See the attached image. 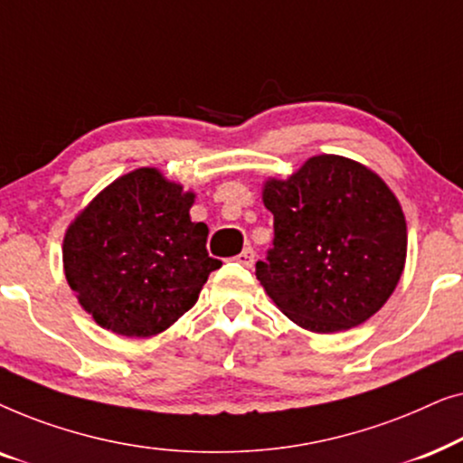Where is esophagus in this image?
Segmentation results:
<instances>
[{
	"instance_id": "34e87169",
	"label": "esophagus",
	"mask_w": 463,
	"mask_h": 463,
	"mask_svg": "<svg viewBox=\"0 0 463 463\" xmlns=\"http://www.w3.org/2000/svg\"><path fill=\"white\" fill-rule=\"evenodd\" d=\"M236 261L240 265H244V268H252V263H255V250H252L250 246H246V249L236 257Z\"/></svg>"
}]
</instances>
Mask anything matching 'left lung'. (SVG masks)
<instances>
[{"label":"left lung","mask_w":463,"mask_h":463,"mask_svg":"<svg viewBox=\"0 0 463 463\" xmlns=\"http://www.w3.org/2000/svg\"><path fill=\"white\" fill-rule=\"evenodd\" d=\"M274 242L257 280L278 307L314 333L363 325L394 293L407 257L396 195L363 164L316 156L287 181L265 183Z\"/></svg>","instance_id":"8db88e82"}]
</instances>
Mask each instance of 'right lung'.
I'll return each instance as SVG.
<instances>
[{
    "instance_id": "right-lung-1",
    "label": "right lung",
    "mask_w": 463,
    "mask_h": 463,
    "mask_svg": "<svg viewBox=\"0 0 463 463\" xmlns=\"http://www.w3.org/2000/svg\"><path fill=\"white\" fill-rule=\"evenodd\" d=\"M195 195L156 168L105 187L69 225L65 276L97 325L124 337L166 331L194 307L219 259L208 257L206 223H194Z\"/></svg>"
}]
</instances>
